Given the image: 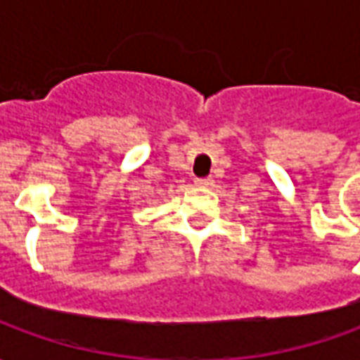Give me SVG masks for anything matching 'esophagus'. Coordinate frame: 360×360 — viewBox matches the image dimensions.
Returning <instances> with one entry per match:
<instances>
[{
    "instance_id": "1",
    "label": "esophagus",
    "mask_w": 360,
    "mask_h": 360,
    "mask_svg": "<svg viewBox=\"0 0 360 360\" xmlns=\"http://www.w3.org/2000/svg\"><path fill=\"white\" fill-rule=\"evenodd\" d=\"M212 183H214V181H212V177H202V179H195L196 187H202V188L210 187Z\"/></svg>"
}]
</instances>
